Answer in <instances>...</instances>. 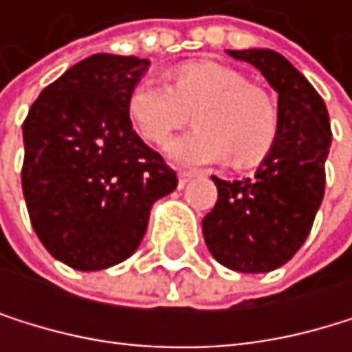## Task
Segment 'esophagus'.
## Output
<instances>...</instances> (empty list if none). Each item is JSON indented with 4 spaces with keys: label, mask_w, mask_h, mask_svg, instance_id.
I'll return each mask as SVG.
<instances>
[{
    "label": "esophagus",
    "mask_w": 352,
    "mask_h": 352,
    "mask_svg": "<svg viewBox=\"0 0 352 352\" xmlns=\"http://www.w3.org/2000/svg\"><path fill=\"white\" fill-rule=\"evenodd\" d=\"M196 177V173L194 170H182L179 175H177V179H179V188H186L192 179Z\"/></svg>",
    "instance_id": "obj_1"
}]
</instances>
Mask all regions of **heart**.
<instances>
[{
	"label": "heart",
	"mask_w": 352,
	"mask_h": 352,
	"mask_svg": "<svg viewBox=\"0 0 352 352\" xmlns=\"http://www.w3.org/2000/svg\"><path fill=\"white\" fill-rule=\"evenodd\" d=\"M139 135L164 143L194 113L196 129L173 139L166 156L182 166L232 160L247 166L262 160L276 139V109L268 94L232 67L198 60L184 65L175 84L143 80L129 99Z\"/></svg>",
	"instance_id": "heart-1"
}]
</instances>
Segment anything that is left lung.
Masks as SVG:
<instances>
[{"instance_id": "1", "label": "left lung", "mask_w": 352, "mask_h": 352, "mask_svg": "<svg viewBox=\"0 0 352 352\" xmlns=\"http://www.w3.org/2000/svg\"><path fill=\"white\" fill-rule=\"evenodd\" d=\"M258 69L276 90V139L251 179L213 175L217 202L202 219L213 258L236 272H270L287 264L306 241L325 192L331 145L321 94L274 50H226Z\"/></svg>"}]
</instances>
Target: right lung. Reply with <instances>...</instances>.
I'll return each mask as SVG.
<instances>
[{"mask_svg": "<svg viewBox=\"0 0 352 352\" xmlns=\"http://www.w3.org/2000/svg\"><path fill=\"white\" fill-rule=\"evenodd\" d=\"M150 60L92 54L46 86L23 124V194L35 234L82 272L124 262L177 175L133 131L129 99Z\"/></svg>", "mask_w": 352, "mask_h": 352, "instance_id": "obj_1", "label": "right lung"}]
</instances>
